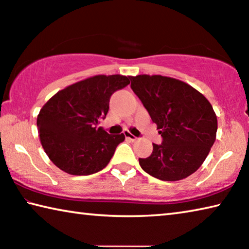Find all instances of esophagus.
Wrapping results in <instances>:
<instances>
[{"instance_id":"obj_1","label":"esophagus","mask_w":249,"mask_h":249,"mask_svg":"<svg viewBox=\"0 0 249 249\" xmlns=\"http://www.w3.org/2000/svg\"><path fill=\"white\" fill-rule=\"evenodd\" d=\"M124 135H125V137L127 138V140H129V141H132V142H134V141H136L137 140V137H135L133 134H130L129 132H124Z\"/></svg>"}]
</instances>
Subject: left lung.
<instances>
[{
	"label": "left lung",
	"mask_w": 249,
	"mask_h": 249,
	"mask_svg": "<svg viewBox=\"0 0 249 249\" xmlns=\"http://www.w3.org/2000/svg\"><path fill=\"white\" fill-rule=\"evenodd\" d=\"M130 88L162 137L149 157L140 158L142 170L163 181L196 172L216 138L217 119L208 99L188 83L159 74L130 77Z\"/></svg>",
	"instance_id": "1"
}]
</instances>
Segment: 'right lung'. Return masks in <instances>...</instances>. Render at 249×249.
<instances>
[{
	"label": "right lung",
	"mask_w": 249,
	"mask_h": 249,
	"mask_svg": "<svg viewBox=\"0 0 249 249\" xmlns=\"http://www.w3.org/2000/svg\"><path fill=\"white\" fill-rule=\"evenodd\" d=\"M121 74L93 75L58 91L41 107L37 127L41 146L59 169L73 176L95 174L107 166L124 134L98 127L111 95L129 84Z\"/></svg>",
	"instance_id": "obj_1"
}]
</instances>
